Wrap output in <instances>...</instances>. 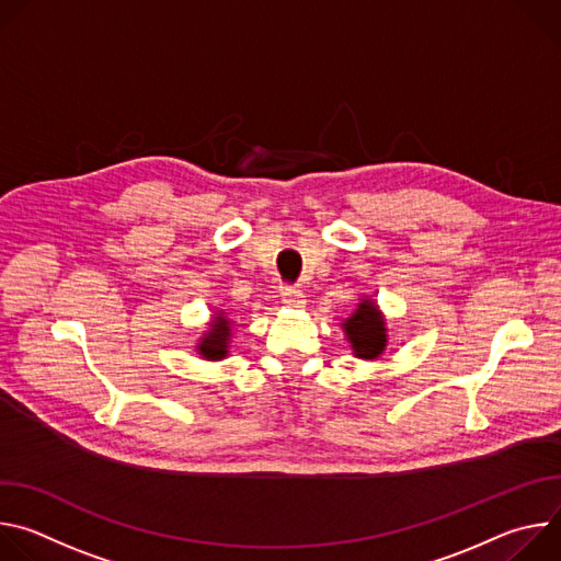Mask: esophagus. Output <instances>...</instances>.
Returning <instances> with one entry per match:
<instances>
[{"mask_svg": "<svg viewBox=\"0 0 561 561\" xmlns=\"http://www.w3.org/2000/svg\"><path fill=\"white\" fill-rule=\"evenodd\" d=\"M282 301L288 306V308H306V297L301 290L297 288H286L282 293Z\"/></svg>", "mask_w": 561, "mask_h": 561, "instance_id": "34e87169", "label": "esophagus"}]
</instances>
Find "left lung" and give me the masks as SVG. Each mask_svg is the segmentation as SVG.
<instances>
[{
	"label": "left lung",
	"mask_w": 561,
	"mask_h": 561,
	"mask_svg": "<svg viewBox=\"0 0 561 561\" xmlns=\"http://www.w3.org/2000/svg\"><path fill=\"white\" fill-rule=\"evenodd\" d=\"M342 331L351 351L357 359L375 362L383 355L388 346V327L379 304L370 297H359L351 314L342 319Z\"/></svg>",
	"instance_id": "left-lung-1"
}]
</instances>
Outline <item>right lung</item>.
Wrapping results in <instances>:
<instances>
[{
    "label": "right lung",
    "mask_w": 561,
    "mask_h": 561,
    "mask_svg": "<svg viewBox=\"0 0 561 561\" xmlns=\"http://www.w3.org/2000/svg\"><path fill=\"white\" fill-rule=\"evenodd\" d=\"M232 333H234V322L228 317V312L224 308L215 310V314L210 317V322H208V329L197 340L195 353L206 362L226 359L230 355Z\"/></svg>",
    "instance_id": "1"
}]
</instances>
